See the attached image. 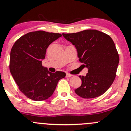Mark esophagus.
<instances>
[{"label":"esophagus","instance_id":"34e87169","mask_svg":"<svg viewBox=\"0 0 131 131\" xmlns=\"http://www.w3.org/2000/svg\"><path fill=\"white\" fill-rule=\"evenodd\" d=\"M72 76V75H71V74H69V73H67L66 74V77H71Z\"/></svg>","mask_w":131,"mask_h":131}]
</instances>
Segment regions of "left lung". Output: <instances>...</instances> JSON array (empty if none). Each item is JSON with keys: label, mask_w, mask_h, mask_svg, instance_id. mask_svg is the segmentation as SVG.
<instances>
[{"label": "left lung", "mask_w": 131, "mask_h": 131, "mask_svg": "<svg viewBox=\"0 0 131 131\" xmlns=\"http://www.w3.org/2000/svg\"><path fill=\"white\" fill-rule=\"evenodd\" d=\"M62 34L75 46L79 60L88 69L86 76H79L82 85L75 90V93L84 99L104 94L115 79L119 62L112 38L105 33L92 29Z\"/></svg>", "instance_id": "1"}]
</instances>
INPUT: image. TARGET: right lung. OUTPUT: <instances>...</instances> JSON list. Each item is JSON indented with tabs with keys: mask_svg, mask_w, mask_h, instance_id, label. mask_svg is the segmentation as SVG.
Listing matches in <instances>:
<instances>
[{
	"mask_svg": "<svg viewBox=\"0 0 131 131\" xmlns=\"http://www.w3.org/2000/svg\"><path fill=\"white\" fill-rule=\"evenodd\" d=\"M61 36L59 33L34 31L20 37L12 46L10 73L20 92L29 99L41 101L49 98L59 80L65 77V73H51L42 65L46 49Z\"/></svg>",
	"mask_w": 131,
	"mask_h": 131,
	"instance_id": "add662e5",
	"label": "right lung"
}]
</instances>
